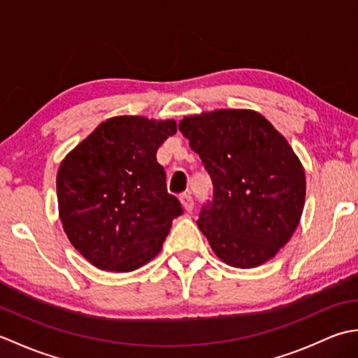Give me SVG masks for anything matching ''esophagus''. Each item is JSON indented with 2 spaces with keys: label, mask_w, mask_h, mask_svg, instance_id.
Instances as JSON below:
<instances>
[{
  "label": "esophagus",
  "mask_w": 358,
  "mask_h": 358,
  "mask_svg": "<svg viewBox=\"0 0 358 358\" xmlns=\"http://www.w3.org/2000/svg\"><path fill=\"white\" fill-rule=\"evenodd\" d=\"M180 200H181V204H183V208H185L187 212H191V210L194 209V199H192L191 192H186V194L181 195Z\"/></svg>",
  "instance_id": "34e87169"
}]
</instances>
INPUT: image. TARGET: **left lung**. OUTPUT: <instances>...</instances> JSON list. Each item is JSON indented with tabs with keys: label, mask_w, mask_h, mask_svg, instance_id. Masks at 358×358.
I'll return each mask as SVG.
<instances>
[{
	"label": "left lung",
	"mask_w": 358,
	"mask_h": 358,
	"mask_svg": "<svg viewBox=\"0 0 358 358\" xmlns=\"http://www.w3.org/2000/svg\"><path fill=\"white\" fill-rule=\"evenodd\" d=\"M214 186L199 224L212 250L234 268H257L299 226L306 180L286 138L254 110L222 109L180 121Z\"/></svg>",
	"instance_id": "8db88e82"
}]
</instances>
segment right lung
Returning <instances> with one entry per match:
<instances>
[{
  "label": "right lung",
  "instance_id": "1",
  "mask_svg": "<svg viewBox=\"0 0 358 358\" xmlns=\"http://www.w3.org/2000/svg\"><path fill=\"white\" fill-rule=\"evenodd\" d=\"M175 132L173 120L109 118L63 159L59 218L73 248L98 269L131 272L146 264L183 214L157 162L158 148Z\"/></svg>",
  "mask_w": 358,
  "mask_h": 358
}]
</instances>
